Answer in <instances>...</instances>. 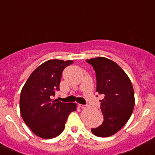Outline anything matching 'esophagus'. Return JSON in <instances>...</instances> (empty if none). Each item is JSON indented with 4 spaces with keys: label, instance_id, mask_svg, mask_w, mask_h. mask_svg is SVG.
<instances>
[{
    "label": "esophagus",
    "instance_id": "esophagus-1",
    "mask_svg": "<svg viewBox=\"0 0 155 155\" xmlns=\"http://www.w3.org/2000/svg\"><path fill=\"white\" fill-rule=\"evenodd\" d=\"M78 107L81 108H87V107H88V105L87 104H78Z\"/></svg>",
    "mask_w": 155,
    "mask_h": 155
}]
</instances>
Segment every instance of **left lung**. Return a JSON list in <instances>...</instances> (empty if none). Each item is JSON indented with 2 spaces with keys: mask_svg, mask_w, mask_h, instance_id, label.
Masks as SVG:
<instances>
[{
  "mask_svg": "<svg viewBox=\"0 0 155 155\" xmlns=\"http://www.w3.org/2000/svg\"><path fill=\"white\" fill-rule=\"evenodd\" d=\"M95 71L96 92L104 95L101 110L103 123L91 129L94 135L108 137L117 133L128 121L134 107L131 81L122 68L106 57L87 60Z\"/></svg>",
  "mask_w": 155,
  "mask_h": 155,
  "instance_id": "left-lung-1",
  "label": "left lung"
}]
</instances>
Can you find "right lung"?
Masks as SVG:
<instances>
[{"instance_id": "right-lung-1", "label": "right lung", "mask_w": 155, "mask_h": 155, "mask_svg": "<svg viewBox=\"0 0 155 155\" xmlns=\"http://www.w3.org/2000/svg\"><path fill=\"white\" fill-rule=\"evenodd\" d=\"M73 60H49L32 72L20 95V112L26 125L43 139L57 137L65 128L68 115L76 110L75 103L53 99L60 90L62 72Z\"/></svg>"}]
</instances>
